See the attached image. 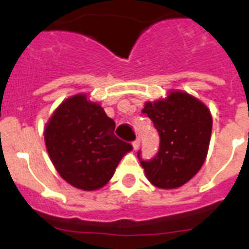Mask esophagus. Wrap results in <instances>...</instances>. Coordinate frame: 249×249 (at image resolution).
Here are the masks:
<instances>
[{"mask_svg":"<svg viewBox=\"0 0 249 249\" xmlns=\"http://www.w3.org/2000/svg\"><path fill=\"white\" fill-rule=\"evenodd\" d=\"M140 140H138V138H137V140H135V141H133V142H132V146H133V148H135V149H138V148H140Z\"/></svg>","mask_w":249,"mask_h":249,"instance_id":"34e87169","label":"esophagus"}]
</instances>
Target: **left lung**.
Returning <instances> with one entry per match:
<instances>
[{
	"label": "left lung",
	"mask_w": 249,
	"mask_h": 249,
	"mask_svg": "<svg viewBox=\"0 0 249 249\" xmlns=\"http://www.w3.org/2000/svg\"><path fill=\"white\" fill-rule=\"evenodd\" d=\"M160 133V149L151 160H141L153 186L173 190L197 175L206 160L212 133V114L198 98L171 91L166 98L146 102L142 109Z\"/></svg>",
	"instance_id": "1"
}]
</instances>
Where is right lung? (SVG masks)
Here are the masks:
<instances>
[{
	"instance_id": "add662e5",
	"label": "right lung",
	"mask_w": 249,
	"mask_h": 249,
	"mask_svg": "<svg viewBox=\"0 0 249 249\" xmlns=\"http://www.w3.org/2000/svg\"><path fill=\"white\" fill-rule=\"evenodd\" d=\"M116 123L100 103L74 94L54 109L45 127L52 163L66 182L82 191L108 183L132 146L114 136Z\"/></svg>"
}]
</instances>
